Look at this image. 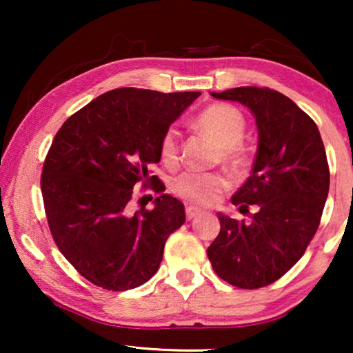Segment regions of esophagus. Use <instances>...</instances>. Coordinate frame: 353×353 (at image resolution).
Returning a JSON list of instances; mask_svg holds the SVG:
<instances>
[{"label": "esophagus", "mask_w": 353, "mask_h": 353, "mask_svg": "<svg viewBox=\"0 0 353 353\" xmlns=\"http://www.w3.org/2000/svg\"><path fill=\"white\" fill-rule=\"evenodd\" d=\"M199 209H196V207H191V205H188L186 207V219L188 220H191V219H194V216L199 214Z\"/></svg>", "instance_id": "1"}]
</instances>
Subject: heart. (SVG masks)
Masks as SVG:
<instances>
[{
    "label": "heart",
    "instance_id": "1",
    "mask_svg": "<svg viewBox=\"0 0 353 353\" xmlns=\"http://www.w3.org/2000/svg\"><path fill=\"white\" fill-rule=\"evenodd\" d=\"M194 125L219 144L221 163L238 175L248 170L249 156L241 146L245 133V120L238 109L228 104H210L197 114ZM159 154L167 167H175L180 161V138L176 128H167L163 132L159 143ZM228 188V178L221 173L185 172L172 181L173 194L199 205L214 204Z\"/></svg>",
    "mask_w": 353,
    "mask_h": 353
}]
</instances>
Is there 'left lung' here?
Masks as SVG:
<instances>
[{"label": "left lung", "instance_id": "left-lung-1", "mask_svg": "<svg viewBox=\"0 0 353 353\" xmlns=\"http://www.w3.org/2000/svg\"><path fill=\"white\" fill-rule=\"evenodd\" d=\"M216 99L248 105L259 127L252 175L231 197L250 223L219 214L220 233L207 249L223 281L259 289L278 281L299 262L320 226L330 191V165L316 123L276 90L239 86Z\"/></svg>", "mask_w": 353, "mask_h": 353}]
</instances>
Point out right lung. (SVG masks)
I'll return each mask as SVG.
<instances>
[{
  "label": "right lung",
  "mask_w": 353,
  "mask_h": 353,
  "mask_svg": "<svg viewBox=\"0 0 353 353\" xmlns=\"http://www.w3.org/2000/svg\"><path fill=\"white\" fill-rule=\"evenodd\" d=\"M201 93L117 88L62 123L41 173L43 204L57 249L85 279L127 291L154 276L168 236L185 223V207L149 176L159 143ZM159 196L154 210L132 216L134 188ZM152 199V196H151Z\"/></svg>",
  "instance_id": "obj_1"
}]
</instances>
